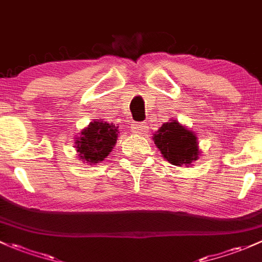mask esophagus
Wrapping results in <instances>:
<instances>
[{
    "label": "esophagus",
    "instance_id": "1",
    "mask_svg": "<svg viewBox=\"0 0 262 262\" xmlns=\"http://www.w3.org/2000/svg\"><path fill=\"white\" fill-rule=\"evenodd\" d=\"M132 129H133L134 133H137V134H145V133H148V125H147V124H144V123L133 124Z\"/></svg>",
    "mask_w": 262,
    "mask_h": 262
}]
</instances>
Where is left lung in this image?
<instances>
[{
    "label": "left lung",
    "mask_w": 262,
    "mask_h": 262,
    "mask_svg": "<svg viewBox=\"0 0 262 262\" xmlns=\"http://www.w3.org/2000/svg\"><path fill=\"white\" fill-rule=\"evenodd\" d=\"M154 144L161 150L166 161L173 166H192L200 158V145L194 132L170 119L153 134Z\"/></svg>",
    "instance_id": "8db88e82"
}]
</instances>
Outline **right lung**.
<instances>
[{
    "label": "right lung",
    "instance_id": "1",
    "mask_svg": "<svg viewBox=\"0 0 262 262\" xmlns=\"http://www.w3.org/2000/svg\"><path fill=\"white\" fill-rule=\"evenodd\" d=\"M118 133L115 124L103 119L93 120L75 138V149L80 161L90 166L103 162L117 144Z\"/></svg>",
    "mask_w": 262,
    "mask_h": 262
}]
</instances>
